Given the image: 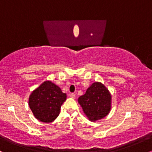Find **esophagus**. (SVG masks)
I'll return each instance as SVG.
<instances>
[{"mask_svg":"<svg viewBox=\"0 0 152 152\" xmlns=\"http://www.w3.org/2000/svg\"><path fill=\"white\" fill-rule=\"evenodd\" d=\"M70 96L72 99H75V98H76V94H74V93H71V94H70Z\"/></svg>","mask_w":152,"mask_h":152,"instance_id":"obj_1","label":"esophagus"}]
</instances>
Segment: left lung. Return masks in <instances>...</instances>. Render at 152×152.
Here are the masks:
<instances>
[{
	"mask_svg": "<svg viewBox=\"0 0 152 152\" xmlns=\"http://www.w3.org/2000/svg\"><path fill=\"white\" fill-rule=\"evenodd\" d=\"M78 102L88 119L96 121L109 114L111 107V96L109 91L100 82H95L88 87L86 94Z\"/></svg>",
	"mask_w": 152,
	"mask_h": 152,
	"instance_id": "left-lung-1",
	"label": "left lung"
}]
</instances>
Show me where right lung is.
Masks as SVG:
<instances>
[{"instance_id": "1", "label": "right lung", "mask_w": 152, "mask_h": 152, "mask_svg": "<svg viewBox=\"0 0 152 152\" xmlns=\"http://www.w3.org/2000/svg\"><path fill=\"white\" fill-rule=\"evenodd\" d=\"M66 99V94L58 86L50 81H46L33 91L28 105L38 120L50 123L58 117L61 106Z\"/></svg>"}]
</instances>
